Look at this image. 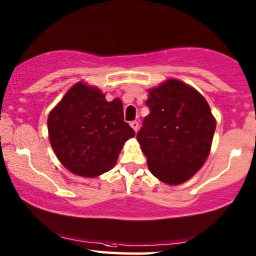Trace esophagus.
Listing matches in <instances>:
<instances>
[{
  "instance_id": "34e87169",
  "label": "esophagus",
  "mask_w": 256,
  "mask_h": 256,
  "mask_svg": "<svg viewBox=\"0 0 256 256\" xmlns=\"http://www.w3.org/2000/svg\"><path fill=\"white\" fill-rule=\"evenodd\" d=\"M129 124H130V127H132V129H134L135 132L138 130V121H132Z\"/></svg>"
}]
</instances>
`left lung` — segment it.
Returning <instances> with one entry per match:
<instances>
[{
    "mask_svg": "<svg viewBox=\"0 0 256 256\" xmlns=\"http://www.w3.org/2000/svg\"><path fill=\"white\" fill-rule=\"evenodd\" d=\"M136 138L149 170L168 184L187 181L204 164L216 127L204 96L178 80L149 90Z\"/></svg>",
    "mask_w": 256,
    "mask_h": 256,
    "instance_id": "8db88e82",
    "label": "left lung"
}]
</instances>
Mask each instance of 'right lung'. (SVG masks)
<instances>
[{"instance_id":"obj_1","label":"right lung","mask_w":256,"mask_h":256,"mask_svg":"<svg viewBox=\"0 0 256 256\" xmlns=\"http://www.w3.org/2000/svg\"><path fill=\"white\" fill-rule=\"evenodd\" d=\"M56 156L76 175L95 178L110 170L135 132L124 118L120 98L108 102L98 88L78 82L48 118Z\"/></svg>"}]
</instances>
